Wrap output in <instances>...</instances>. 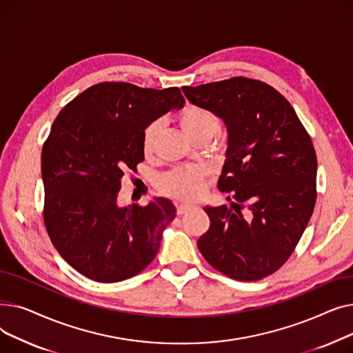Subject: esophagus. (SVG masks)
<instances>
[{
    "label": "esophagus",
    "mask_w": 353,
    "mask_h": 353,
    "mask_svg": "<svg viewBox=\"0 0 353 353\" xmlns=\"http://www.w3.org/2000/svg\"><path fill=\"white\" fill-rule=\"evenodd\" d=\"M194 206L193 205H184V203H181V205H177V214H184L188 213L190 209H193Z\"/></svg>",
    "instance_id": "1"
}]
</instances>
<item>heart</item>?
<instances>
[{"instance_id":"1","label":"heart","mask_w":353,"mask_h":353,"mask_svg":"<svg viewBox=\"0 0 353 353\" xmlns=\"http://www.w3.org/2000/svg\"><path fill=\"white\" fill-rule=\"evenodd\" d=\"M177 121L181 132L194 143L205 139L210 140L219 130V120L212 111L194 104L184 107L179 113ZM159 133V121H152L144 127L141 134V148L145 156L153 153ZM205 172L201 170H173L160 177L159 190L169 197L192 201L201 194L203 188H205Z\"/></svg>"}]
</instances>
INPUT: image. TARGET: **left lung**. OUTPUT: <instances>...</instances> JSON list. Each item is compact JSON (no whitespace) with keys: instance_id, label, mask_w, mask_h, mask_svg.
Segmentation results:
<instances>
[{"instance_id":"8db88e82","label":"left lung","mask_w":353,"mask_h":353,"mask_svg":"<svg viewBox=\"0 0 353 353\" xmlns=\"http://www.w3.org/2000/svg\"><path fill=\"white\" fill-rule=\"evenodd\" d=\"M181 90L228 128L217 188L232 192L234 201L205 208L210 228L197 240L199 250L232 279H263L285 265L313 213L318 160L312 140L290 103L263 81L233 77Z\"/></svg>"}]
</instances>
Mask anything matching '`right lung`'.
Returning <instances> with one entry per match:
<instances>
[{"instance_id": "add662e5", "label": "right lung", "mask_w": 353, "mask_h": 353, "mask_svg": "<svg viewBox=\"0 0 353 353\" xmlns=\"http://www.w3.org/2000/svg\"><path fill=\"white\" fill-rule=\"evenodd\" d=\"M184 97L177 87L141 88L99 83L71 100L43 145L44 223L64 261L91 281L121 282L140 273L159 252L176 208L157 197L120 208L121 179L144 160V127Z\"/></svg>"}]
</instances>
